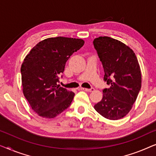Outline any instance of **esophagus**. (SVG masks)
Listing matches in <instances>:
<instances>
[{"instance_id":"34e87169","label":"esophagus","mask_w":156,"mask_h":156,"mask_svg":"<svg viewBox=\"0 0 156 156\" xmlns=\"http://www.w3.org/2000/svg\"><path fill=\"white\" fill-rule=\"evenodd\" d=\"M81 89H82V90H84L85 91H89V92H91V91H93L94 90V88H93V87H91V89H87V88H81Z\"/></svg>"}]
</instances>
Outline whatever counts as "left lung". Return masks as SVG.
<instances>
[{"instance_id": "1", "label": "left lung", "mask_w": 156, "mask_h": 156, "mask_svg": "<svg viewBox=\"0 0 156 156\" xmlns=\"http://www.w3.org/2000/svg\"><path fill=\"white\" fill-rule=\"evenodd\" d=\"M93 44L103 65L104 80L110 86L94 108L104 118L118 120L131 111L140 90L139 64L133 51L119 40L104 36Z\"/></svg>"}]
</instances>
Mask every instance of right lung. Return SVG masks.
Here are the masks:
<instances>
[{"instance_id": "right-lung-1", "label": "right lung", "mask_w": 156, "mask_h": 156, "mask_svg": "<svg viewBox=\"0 0 156 156\" xmlns=\"http://www.w3.org/2000/svg\"><path fill=\"white\" fill-rule=\"evenodd\" d=\"M84 44L82 39L50 37L25 57L20 69L23 94L40 116L53 119L70 106L74 93L57 84L67 61Z\"/></svg>"}]
</instances>
